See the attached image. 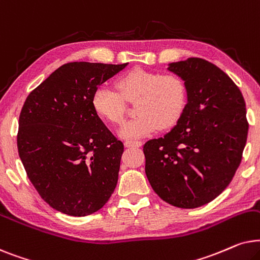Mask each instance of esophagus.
I'll return each mask as SVG.
<instances>
[{"mask_svg":"<svg viewBox=\"0 0 260 260\" xmlns=\"http://www.w3.org/2000/svg\"><path fill=\"white\" fill-rule=\"evenodd\" d=\"M124 146L126 147H140L141 141L139 140H126L124 141Z\"/></svg>","mask_w":260,"mask_h":260,"instance_id":"1","label":"esophagus"}]
</instances>
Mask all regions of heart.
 <instances>
[{
    "label": "heart",
    "mask_w": 260,
    "mask_h": 260,
    "mask_svg": "<svg viewBox=\"0 0 260 260\" xmlns=\"http://www.w3.org/2000/svg\"><path fill=\"white\" fill-rule=\"evenodd\" d=\"M116 90L100 86L94 91L91 106L98 115L114 126L122 123L126 102L134 103V116L121 128V137L141 138L157 128L170 129L177 124L188 102V88L174 72L136 68L120 76Z\"/></svg>",
    "instance_id": "heart-1"
}]
</instances>
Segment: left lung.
<instances>
[{
    "instance_id": "8db88e82",
    "label": "left lung",
    "mask_w": 260,
    "mask_h": 260,
    "mask_svg": "<svg viewBox=\"0 0 260 260\" xmlns=\"http://www.w3.org/2000/svg\"><path fill=\"white\" fill-rule=\"evenodd\" d=\"M188 88V103L171 129L144 145L145 172L154 192L179 208L216 199L243 159L248 122L245 100L230 76L202 58L171 63Z\"/></svg>"
}]
</instances>
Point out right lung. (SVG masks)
Here are the masks:
<instances>
[{
    "label": "right lung",
    "instance_id": "add662e5",
    "mask_svg": "<svg viewBox=\"0 0 260 260\" xmlns=\"http://www.w3.org/2000/svg\"><path fill=\"white\" fill-rule=\"evenodd\" d=\"M126 67L67 63L23 103L16 138L20 159L41 199L58 212L90 215L115 189L123 144L94 112L91 98Z\"/></svg>",
    "mask_w": 260,
    "mask_h": 260
}]
</instances>
